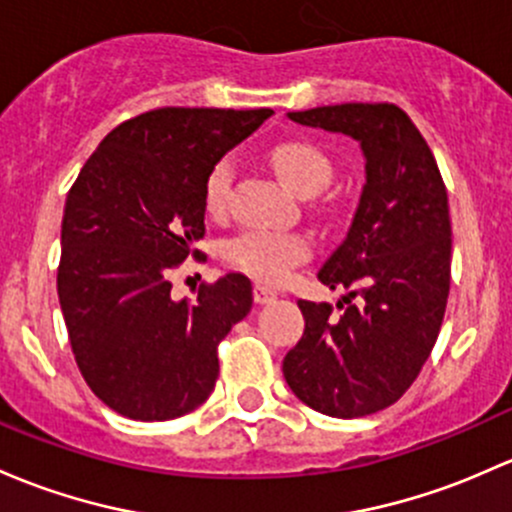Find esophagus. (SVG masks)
Returning <instances> with one entry per match:
<instances>
[{"instance_id":"1","label":"esophagus","mask_w":512,"mask_h":512,"mask_svg":"<svg viewBox=\"0 0 512 512\" xmlns=\"http://www.w3.org/2000/svg\"><path fill=\"white\" fill-rule=\"evenodd\" d=\"M252 294H255L257 304H270V301L277 299V289L267 287V284H255Z\"/></svg>"}]
</instances>
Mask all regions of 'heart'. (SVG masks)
I'll return each mask as SVG.
<instances>
[{
    "instance_id": "1",
    "label": "heart",
    "mask_w": 512,
    "mask_h": 512,
    "mask_svg": "<svg viewBox=\"0 0 512 512\" xmlns=\"http://www.w3.org/2000/svg\"><path fill=\"white\" fill-rule=\"evenodd\" d=\"M270 161L279 179L301 196H314L331 181L333 164L328 154L306 139H284L270 149ZM230 188H233V164L220 159L206 179L203 203L213 218L228 213ZM311 242L299 233H265L247 230L225 242L223 257L230 267L260 279L282 282L299 262L309 260Z\"/></svg>"
}]
</instances>
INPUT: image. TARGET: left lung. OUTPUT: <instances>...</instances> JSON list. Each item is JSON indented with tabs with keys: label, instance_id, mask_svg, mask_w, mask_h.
<instances>
[{
	"label": "left lung",
	"instance_id": "left-lung-1",
	"mask_svg": "<svg viewBox=\"0 0 512 512\" xmlns=\"http://www.w3.org/2000/svg\"><path fill=\"white\" fill-rule=\"evenodd\" d=\"M289 117L358 139L365 186L346 240L319 272L326 287L348 289L341 314L326 301H299L306 328L284 358V378L316 412L365 417L410 390L437 343L451 282L446 186L429 144L392 102Z\"/></svg>",
	"mask_w": 512,
	"mask_h": 512
}]
</instances>
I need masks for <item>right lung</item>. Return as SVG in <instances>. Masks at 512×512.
I'll return each mask as SVG.
<instances>
[{
	"label": "right lung",
	"instance_id": "add662e5",
	"mask_svg": "<svg viewBox=\"0 0 512 512\" xmlns=\"http://www.w3.org/2000/svg\"><path fill=\"white\" fill-rule=\"evenodd\" d=\"M272 110L159 107L122 122L66 198L58 299L90 390L110 410L164 422L196 410L218 380V346L252 309L245 274L171 299V274L201 257L206 179Z\"/></svg>",
	"mask_w": 512,
	"mask_h": 512
}]
</instances>
